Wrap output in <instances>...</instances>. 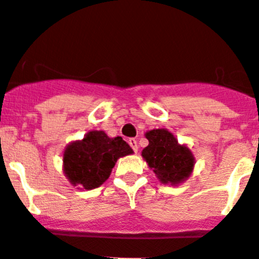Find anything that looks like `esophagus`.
<instances>
[{"mask_svg":"<svg viewBox=\"0 0 259 259\" xmlns=\"http://www.w3.org/2000/svg\"><path fill=\"white\" fill-rule=\"evenodd\" d=\"M128 143H130V146H131V147H132V150L135 151V152H137V151H138V145H137V141H136L135 138H130V140H128Z\"/></svg>","mask_w":259,"mask_h":259,"instance_id":"34e87169","label":"esophagus"}]
</instances>
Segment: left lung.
Wrapping results in <instances>:
<instances>
[{"label":"left lung","mask_w":259,"mask_h":259,"mask_svg":"<svg viewBox=\"0 0 259 259\" xmlns=\"http://www.w3.org/2000/svg\"><path fill=\"white\" fill-rule=\"evenodd\" d=\"M145 136L148 146L142 150V157L160 183L176 186L190 178L195 157L188 146L180 145L166 128L147 131Z\"/></svg>","instance_id":"obj_1"}]
</instances>
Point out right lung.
Masks as SVG:
<instances>
[{
	"label": "right lung",
	"mask_w": 259,
	"mask_h": 259,
	"mask_svg": "<svg viewBox=\"0 0 259 259\" xmlns=\"http://www.w3.org/2000/svg\"><path fill=\"white\" fill-rule=\"evenodd\" d=\"M133 150L122 137L112 138L104 131H89L83 140L69 143L63 153V172L73 186L83 190L99 188L119 157Z\"/></svg>",
	"instance_id": "add662e5"
}]
</instances>
